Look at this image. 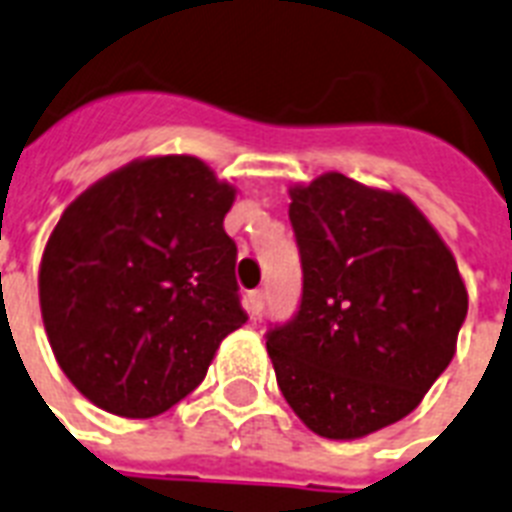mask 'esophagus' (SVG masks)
I'll list each match as a JSON object with an SVG mask.
<instances>
[{"label":"esophagus","instance_id":"1","mask_svg":"<svg viewBox=\"0 0 512 512\" xmlns=\"http://www.w3.org/2000/svg\"><path fill=\"white\" fill-rule=\"evenodd\" d=\"M247 311L252 319H260L265 311V292L263 289H255V292H249V300H247Z\"/></svg>","mask_w":512,"mask_h":512}]
</instances>
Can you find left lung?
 Instances as JSON below:
<instances>
[{
	"label": "left lung",
	"mask_w": 512,
	"mask_h": 512,
	"mask_svg": "<svg viewBox=\"0 0 512 512\" xmlns=\"http://www.w3.org/2000/svg\"><path fill=\"white\" fill-rule=\"evenodd\" d=\"M289 199L303 297L295 319L268 329V356L313 433L364 438L417 409L449 366L468 289L404 193L327 172Z\"/></svg>",
	"instance_id": "obj_1"
}]
</instances>
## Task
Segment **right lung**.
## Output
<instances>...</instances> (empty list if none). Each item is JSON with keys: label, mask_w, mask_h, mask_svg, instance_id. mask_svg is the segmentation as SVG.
Returning <instances> with one entry per match:
<instances>
[{"label": "right lung", "mask_w": 512, "mask_h": 512, "mask_svg": "<svg viewBox=\"0 0 512 512\" xmlns=\"http://www.w3.org/2000/svg\"><path fill=\"white\" fill-rule=\"evenodd\" d=\"M233 199L236 188L196 156H151L60 215L39 305L60 369L92 404L130 420L167 412L247 324L223 228Z\"/></svg>", "instance_id": "right-lung-1"}]
</instances>
